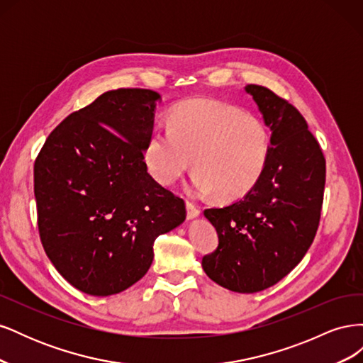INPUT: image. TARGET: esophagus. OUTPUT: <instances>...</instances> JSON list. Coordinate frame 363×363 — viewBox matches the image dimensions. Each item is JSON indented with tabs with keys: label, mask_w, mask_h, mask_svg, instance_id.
Segmentation results:
<instances>
[{
	"label": "esophagus",
	"mask_w": 363,
	"mask_h": 363,
	"mask_svg": "<svg viewBox=\"0 0 363 363\" xmlns=\"http://www.w3.org/2000/svg\"><path fill=\"white\" fill-rule=\"evenodd\" d=\"M186 208H188V218L189 219H194L201 213V208L196 204H194L192 201H186Z\"/></svg>",
	"instance_id": "esophagus-1"
}]
</instances>
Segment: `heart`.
<instances>
[{"instance_id":"heart-1","label":"heart","mask_w":363,"mask_h":363,"mask_svg":"<svg viewBox=\"0 0 363 363\" xmlns=\"http://www.w3.org/2000/svg\"><path fill=\"white\" fill-rule=\"evenodd\" d=\"M271 155V131L259 115L208 98L175 104L168 128L150 135L144 160L162 184H172L194 162L192 191L216 192L233 201L247 195L263 175Z\"/></svg>"}]
</instances>
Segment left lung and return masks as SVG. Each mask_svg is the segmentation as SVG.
<instances>
[{"label": "left lung", "instance_id": "left-lung-1", "mask_svg": "<svg viewBox=\"0 0 363 363\" xmlns=\"http://www.w3.org/2000/svg\"><path fill=\"white\" fill-rule=\"evenodd\" d=\"M245 91L272 131L269 160L245 196L204 211L219 244L201 263L219 286L255 294L288 276L312 245L324 200L325 159L289 101L257 84Z\"/></svg>", "mask_w": 363, "mask_h": 363}]
</instances>
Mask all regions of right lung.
Returning <instances> with one entry per match:
<instances>
[{
    "label": "right lung",
    "mask_w": 363,
    "mask_h": 363,
    "mask_svg": "<svg viewBox=\"0 0 363 363\" xmlns=\"http://www.w3.org/2000/svg\"><path fill=\"white\" fill-rule=\"evenodd\" d=\"M160 95L116 89L71 113L35 162L40 242L60 276L107 296L145 276L159 235L186 218L183 199L148 174L144 148Z\"/></svg>",
    "instance_id": "add662e5"
}]
</instances>
